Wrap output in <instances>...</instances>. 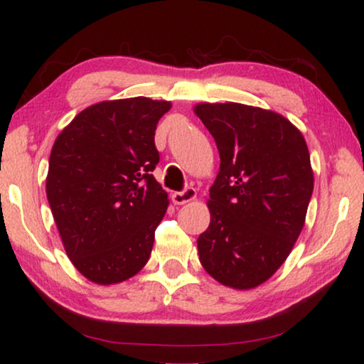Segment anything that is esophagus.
Instances as JSON below:
<instances>
[{"mask_svg": "<svg viewBox=\"0 0 364 364\" xmlns=\"http://www.w3.org/2000/svg\"><path fill=\"white\" fill-rule=\"evenodd\" d=\"M196 198L195 188H185L183 191H176L171 195V200L174 205H186V203L193 201Z\"/></svg>", "mask_w": 364, "mask_h": 364, "instance_id": "34e87169", "label": "esophagus"}]
</instances>
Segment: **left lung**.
I'll return each mask as SVG.
<instances>
[{
	"instance_id": "8db88e82",
	"label": "left lung",
	"mask_w": 364,
	"mask_h": 364,
	"mask_svg": "<svg viewBox=\"0 0 364 364\" xmlns=\"http://www.w3.org/2000/svg\"><path fill=\"white\" fill-rule=\"evenodd\" d=\"M195 113L221 159L200 261L225 287L256 288L287 261L304 226L314 185L306 141L291 121L256 106L200 103Z\"/></svg>"
}]
</instances>
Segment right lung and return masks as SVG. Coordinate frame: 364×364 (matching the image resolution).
<instances>
[{
    "label": "right lung",
    "mask_w": 364,
    "mask_h": 364,
    "mask_svg": "<svg viewBox=\"0 0 364 364\" xmlns=\"http://www.w3.org/2000/svg\"><path fill=\"white\" fill-rule=\"evenodd\" d=\"M169 101H101L58 134L46 196L68 258L85 278L114 284L148 263L169 205L151 171L154 132Z\"/></svg>",
    "instance_id": "1"
}]
</instances>
